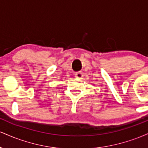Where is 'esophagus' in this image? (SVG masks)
Wrapping results in <instances>:
<instances>
[{
  "instance_id": "34e87169",
  "label": "esophagus",
  "mask_w": 148,
  "mask_h": 148,
  "mask_svg": "<svg viewBox=\"0 0 148 148\" xmlns=\"http://www.w3.org/2000/svg\"><path fill=\"white\" fill-rule=\"evenodd\" d=\"M83 76H84V73L83 72H78L75 74V78L77 79H81Z\"/></svg>"
}]
</instances>
